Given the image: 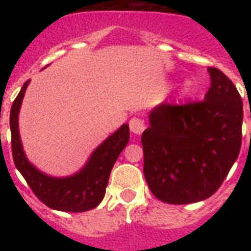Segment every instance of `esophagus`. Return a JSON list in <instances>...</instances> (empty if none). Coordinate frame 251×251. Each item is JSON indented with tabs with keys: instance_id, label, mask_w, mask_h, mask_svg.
Returning a JSON list of instances; mask_svg holds the SVG:
<instances>
[{
	"instance_id": "obj_1",
	"label": "esophagus",
	"mask_w": 251,
	"mask_h": 251,
	"mask_svg": "<svg viewBox=\"0 0 251 251\" xmlns=\"http://www.w3.org/2000/svg\"><path fill=\"white\" fill-rule=\"evenodd\" d=\"M129 127L131 133L135 134V135H139L145 130V122L142 121L141 118L133 117L129 121Z\"/></svg>"
}]
</instances>
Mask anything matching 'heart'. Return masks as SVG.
Returning <instances> with one entry per match:
<instances>
[{
  "label": "heart",
  "instance_id": "b5f03b06",
  "mask_svg": "<svg viewBox=\"0 0 251 251\" xmlns=\"http://www.w3.org/2000/svg\"><path fill=\"white\" fill-rule=\"evenodd\" d=\"M194 90V84H193V80L190 79H185L179 87V95L181 96H187V95H190Z\"/></svg>",
  "mask_w": 251,
  "mask_h": 251
}]
</instances>
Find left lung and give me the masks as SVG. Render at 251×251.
I'll use <instances>...</instances> for the list:
<instances>
[{
    "label": "left lung",
    "instance_id": "left-lung-1",
    "mask_svg": "<svg viewBox=\"0 0 251 251\" xmlns=\"http://www.w3.org/2000/svg\"><path fill=\"white\" fill-rule=\"evenodd\" d=\"M203 101L161 102L142 134L146 181L161 202L187 204L218 191L237 160L242 139V100L232 80L208 68Z\"/></svg>",
    "mask_w": 251,
    "mask_h": 251
}]
</instances>
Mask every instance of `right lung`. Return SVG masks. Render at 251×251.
<instances>
[{"label": "right lung", "instance_id": "add662e5", "mask_svg": "<svg viewBox=\"0 0 251 251\" xmlns=\"http://www.w3.org/2000/svg\"><path fill=\"white\" fill-rule=\"evenodd\" d=\"M29 82L31 80H27L23 84L10 110L14 164L25 177L35 195L49 208L64 212L92 210L98 207L104 198L110 171L129 142V125L124 124L105 141H102L78 172L65 177L47 175L28 160L19 134V112Z\"/></svg>", "mask_w": 251, "mask_h": 251}]
</instances>
